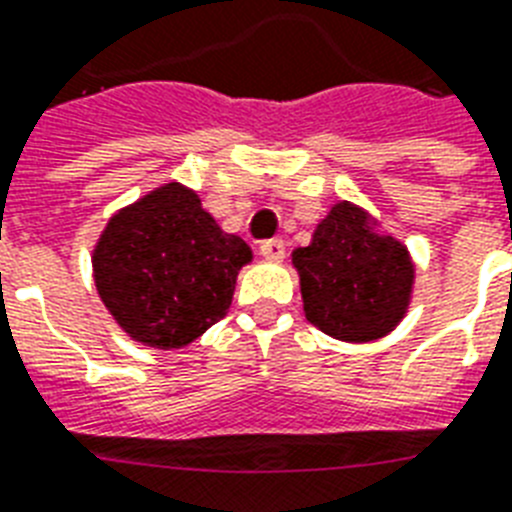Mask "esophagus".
Masks as SVG:
<instances>
[{"label": "esophagus", "instance_id": "obj_1", "mask_svg": "<svg viewBox=\"0 0 512 512\" xmlns=\"http://www.w3.org/2000/svg\"><path fill=\"white\" fill-rule=\"evenodd\" d=\"M259 253L267 261H282L285 259V240L280 237H272V240H264L259 248Z\"/></svg>", "mask_w": 512, "mask_h": 512}]
</instances>
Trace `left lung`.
I'll use <instances>...</instances> for the list:
<instances>
[{
	"instance_id": "8db88e82",
	"label": "left lung",
	"mask_w": 512,
	"mask_h": 512,
	"mask_svg": "<svg viewBox=\"0 0 512 512\" xmlns=\"http://www.w3.org/2000/svg\"><path fill=\"white\" fill-rule=\"evenodd\" d=\"M293 267L306 320L338 341L383 338L410 306L415 264L407 245L378 232L372 216L349 200L335 203L312 243L293 251Z\"/></svg>"
}]
</instances>
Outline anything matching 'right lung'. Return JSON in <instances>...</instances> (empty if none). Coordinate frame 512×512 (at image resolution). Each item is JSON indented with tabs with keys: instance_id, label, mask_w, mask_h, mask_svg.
<instances>
[{
	"instance_id": "right-lung-1",
	"label": "right lung",
	"mask_w": 512,
	"mask_h": 512,
	"mask_svg": "<svg viewBox=\"0 0 512 512\" xmlns=\"http://www.w3.org/2000/svg\"><path fill=\"white\" fill-rule=\"evenodd\" d=\"M251 248L224 232L198 192L169 182L110 216L94 245V285L137 343L182 349L222 320Z\"/></svg>"
}]
</instances>
